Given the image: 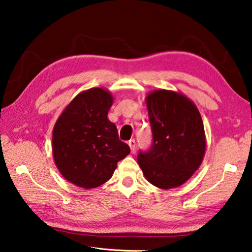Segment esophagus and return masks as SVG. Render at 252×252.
Wrapping results in <instances>:
<instances>
[{"label": "esophagus", "mask_w": 252, "mask_h": 252, "mask_svg": "<svg viewBox=\"0 0 252 252\" xmlns=\"http://www.w3.org/2000/svg\"><path fill=\"white\" fill-rule=\"evenodd\" d=\"M135 146H136L135 140H134V139H131L130 141H129V147H130V149H131V152H132V153H133V152L135 151Z\"/></svg>", "instance_id": "34e87169"}]
</instances>
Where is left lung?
I'll list each match as a JSON object with an SVG mask.
<instances>
[{"label": "left lung", "instance_id": "left-lung-1", "mask_svg": "<svg viewBox=\"0 0 252 252\" xmlns=\"http://www.w3.org/2000/svg\"><path fill=\"white\" fill-rule=\"evenodd\" d=\"M147 106L152 144L139 151L140 168L158 188L181 186L197 171L206 151L201 116L188 97L168 90L151 92Z\"/></svg>", "mask_w": 252, "mask_h": 252}]
</instances>
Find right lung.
<instances>
[{
    "instance_id": "1",
    "label": "right lung",
    "mask_w": 252,
    "mask_h": 252,
    "mask_svg": "<svg viewBox=\"0 0 252 252\" xmlns=\"http://www.w3.org/2000/svg\"><path fill=\"white\" fill-rule=\"evenodd\" d=\"M112 103L108 91L90 89L71 101L54 126L55 164L67 181L84 189L108 181L118 162L130 153L108 119Z\"/></svg>"
}]
</instances>
